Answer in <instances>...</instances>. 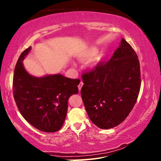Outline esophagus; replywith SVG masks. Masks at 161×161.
I'll use <instances>...</instances> for the list:
<instances>
[{
    "label": "esophagus",
    "mask_w": 161,
    "mask_h": 161,
    "mask_svg": "<svg viewBox=\"0 0 161 161\" xmlns=\"http://www.w3.org/2000/svg\"><path fill=\"white\" fill-rule=\"evenodd\" d=\"M82 86H83V82H82V81H81L80 83L79 84V85H78V88H79V91H81Z\"/></svg>",
    "instance_id": "34e87169"
}]
</instances>
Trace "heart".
<instances>
[{"label":"heart","mask_w":161,"mask_h":161,"mask_svg":"<svg viewBox=\"0 0 161 161\" xmlns=\"http://www.w3.org/2000/svg\"><path fill=\"white\" fill-rule=\"evenodd\" d=\"M97 53V48H89V49L86 50L85 51L83 52V53H81L80 54V55L79 56V59L80 60H86V59H91V58L94 57V55H95L96 56H95L92 61L94 63H97L101 60V59H102V54L99 53V52L97 54L96 53Z\"/></svg>","instance_id":"heart-1"}]
</instances>
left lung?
Segmentation results:
<instances>
[{
  "label": "left lung",
  "instance_id": "8db88e82",
  "mask_svg": "<svg viewBox=\"0 0 161 161\" xmlns=\"http://www.w3.org/2000/svg\"><path fill=\"white\" fill-rule=\"evenodd\" d=\"M81 95L91 121L110 129L125 120L135 105L141 88L136 52L122 38L110 60L82 74Z\"/></svg>",
  "mask_w": 161,
  "mask_h": 161
}]
</instances>
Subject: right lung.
Returning a JSON list of instances; mask_svg holds the SVG:
<instances>
[{"mask_svg":"<svg viewBox=\"0 0 161 161\" xmlns=\"http://www.w3.org/2000/svg\"><path fill=\"white\" fill-rule=\"evenodd\" d=\"M31 47L18 59L13 78L14 100L22 117L42 132H54L64 122L68 100L78 93L79 79H70L61 74L36 77L29 74L22 61Z\"/></svg>","mask_w":161,"mask_h":161,"instance_id":"add662e5","label":"right lung"}]
</instances>
